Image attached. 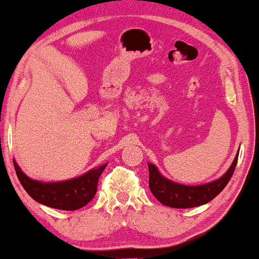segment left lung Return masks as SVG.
<instances>
[{"instance_id":"obj_1","label":"left lung","mask_w":259,"mask_h":259,"mask_svg":"<svg viewBox=\"0 0 259 259\" xmlns=\"http://www.w3.org/2000/svg\"><path fill=\"white\" fill-rule=\"evenodd\" d=\"M238 154L239 150L231 166L221 178L213 182L201 184V185H183V184L172 182L159 172L157 166L147 162L148 171H150L148 185H150L151 192L161 204L169 207L190 208L206 204L214 197H217L228 185L236 168Z\"/></svg>"}]
</instances>
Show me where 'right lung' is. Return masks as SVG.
I'll list each match as a JSON object with an SVG mask.
<instances>
[{
	"instance_id": "right-lung-1",
	"label": "right lung",
	"mask_w": 259,
	"mask_h": 259,
	"mask_svg": "<svg viewBox=\"0 0 259 259\" xmlns=\"http://www.w3.org/2000/svg\"><path fill=\"white\" fill-rule=\"evenodd\" d=\"M107 164L92 168L75 178L62 182H40L31 179L14 160L17 178L27 193L37 203L58 210L74 211L83 207L97 193L98 180Z\"/></svg>"
}]
</instances>
